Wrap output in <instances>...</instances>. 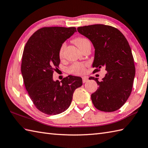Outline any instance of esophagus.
<instances>
[{
  "label": "esophagus",
  "mask_w": 148,
  "mask_h": 148,
  "mask_svg": "<svg viewBox=\"0 0 148 148\" xmlns=\"http://www.w3.org/2000/svg\"><path fill=\"white\" fill-rule=\"evenodd\" d=\"M87 80H88V78H87V77H82V82H83V83H85Z\"/></svg>",
  "instance_id": "esophagus-1"
}]
</instances>
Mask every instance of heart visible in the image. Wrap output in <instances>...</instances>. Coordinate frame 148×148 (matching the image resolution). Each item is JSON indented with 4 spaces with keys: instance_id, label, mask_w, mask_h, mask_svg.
I'll return each instance as SVG.
<instances>
[{
    "instance_id": "1",
    "label": "heart",
    "mask_w": 148,
    "mask_h": 148,
    "mask_svg": "<svg viewBox=\"0 0 148 148\" xmlns=\"http://www.w3.org/2000/svg\"><path fill=\"white\" fill-rule=\"evenodd\" d=\"M75 42L81 50L84 48V47L87 44L90 43L89 40H88L87 38H85L84 37L77 38L75 40ZM65 47H66V44L63 43L61 45V46L60 49V51H59V56H60V58H62L64 56ZM86 66H87L86 64H84L82 63H75L71 66L70 69H69V71H70V73L72 74L81 75L85 71Z\"/></svg>"
}]
</instances>
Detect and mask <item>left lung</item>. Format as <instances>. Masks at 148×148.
Returning a JSON list of instances; mask_svg holds the SVG:
<instances>
[{"label": "left lung", "instance_id": "8db88e82", "mask_svg": "<svg viewBox=\"0 0 148 148\" xmlns=\"http://www.w3.org/2000/svg\"><path fill=\"white\" fill-rule=\"evenodd\" d=\"M78 32L88 38L94 49V73L104 67L107 73L96 82L99 88L91 95L94 106L105 112H113L123 106L130 96L136 69L132 51L126 38L117 28L104 25L78 27Z\"/></svg>", "mask_w": 148, "mask_h": 148}]
</instances>
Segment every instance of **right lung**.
<instances>
[{"instance_id":"right-lung-1","label":"right lung","mask_w":148,"mask_h":148,"mask_svg":"<svg viewBox=\"0 0 148 148\" xmlns=\"http://www.w3.org/2000/svg\"><path fill=\"white\" fill-rule=\"evenodd\" d=\"M77 32L75 27H44L36 31L26 44L21 74L29 96L37 109L47 114L66 110L75 90L82 79L72 75L54 81V72L60 63L59 51L65 40Z\"/></svg>"}]
</instances>
